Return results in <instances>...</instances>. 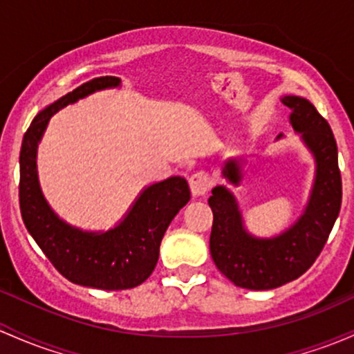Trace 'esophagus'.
I'll list each match as a JSON object with an SVG mask.
<instances>
[{
	"mask_svg": "<svg viewBox=\"0 0 354 354\" xmlns=\"http://www.w3.org/2000/svg\"><path fill=\"white\" fill-rule=\"evenodd\" d=\"M213 178L209 176L208 171H196L195 174H192L189 178V188H192V193L195 196H201L212 188Z\"/></svg>",
	"mask_w": 354,
	"mask_h": 354,
	"instance_id": "obj_1",
	"label": "esophagus"
}]
</instances>
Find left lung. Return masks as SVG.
<instances>
[{"mask_svg": "<svg viewBox=\"0 0 354 354\" xmlns=\"http://www.w3.org/2000/svg\"><path fill=\"white\" fill-rule=\"evenodd\" d=\"M282 102L292 111V127L302 133L317 162L316 183L304 215L277 239L259 240L243 230L235 198L227 188H213L208 200L213 212L209 254L221 274L243 289H275L301 277L328 242L343 200L337 146L328 120L302 97L287 95ZM223 174L236 185L239 165L228 161Z\"/></svg>", "mask_w": 354, "mask_h": 354, "instance_id": "1", "label": "left lung"}]
</instances>
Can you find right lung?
<instances>
[{"label":"right lung","instance_id":"obj_1","mask_svg":"<svg viewBox=\"0 0 354 354\" xmlns=\"http://www.w3.org/2000/svg\"><path fill=\"white\" fill-rule=\"evenodd\" d=\"M118 84V77H97L58 99L32 120L19 151V209L25 227L65 279L102 290L131 289L153 274L166 228L189 201L186 180L173 176L145 189L122 223L106 234L68 227L46 205L35 162L46 124L68 104Z\"/></svg>","mask_w":354,"mask_h":354}]
</instances>
